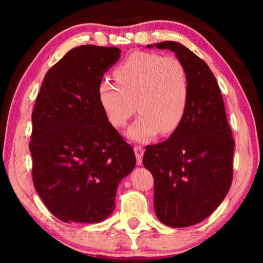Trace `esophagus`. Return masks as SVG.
Returning a JSON list of instances; mask_svg holds the SVG:
<instances>
[{
  "mask_svg": "<svg viewBox=\"0 0 263 263\" xmlns=\"http://www.w3.org/2000/svg\"><path fill=\"white\" fill-rule=\"evenodd\" d=\"M135 153H136V158H137V164L140 166L142 163V157H144V148L141 146H136L135 147Z\"/></svg>",
  "mask_w": 263,
  "mask_h": 263,
  "instance_id": "34e87169",
  "label": "esophagus"
}]
</instances>
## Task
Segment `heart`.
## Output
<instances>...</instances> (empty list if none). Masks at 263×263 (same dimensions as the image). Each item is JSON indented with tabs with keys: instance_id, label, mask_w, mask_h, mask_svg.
Returning a JSON list of instances; mask_svg holds the SVG:
<instances>
[{
	"instance_id": "obj_1",
	"label": "heart",
	"mask_w": 263,
	"mask_h": 263,
	"mask_svg": "<svg viewBox=\"0 0 263 263\" xmlns=\"http://www.w3.org/2000/svg\"><path fill=\"white\" fill-rule=\"evenodd\" d=\"M116 81L102 79L97 95L115 126L140 115L125 132L132 141L152 140L177 130L189 104V77L182 62L158 53L136 52L115 69Z\"/></svg>"
}]
</instances>
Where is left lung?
Instances as JSON below:
<instances>
[{"mask_svg": "<svg viewBox=\"0 0 263 263\" xmlns=\"http://www.w3.org/2000/svg\"><path fill=\"white\" fill-rule=\"evenodd\" d=\"M147 48L169 50L189 77V104L166 141L146 146L144 166L154 177V210L171 228H188L219 206L232 183L234 140L215 75L201 58L177 42Z\"/></svg>", "mask_w": 263, "mask_h": 263, "instance_id": "left-lung-1", "label": "left lung"}]
</instances>
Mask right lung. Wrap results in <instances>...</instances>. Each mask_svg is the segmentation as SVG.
<instances>
[{"label": "right lung", "mask_w": 263, "mask_h": 263, "mask_svg": "<svg viewBox=\"0 0 263 263\" xmlns=\"http://www.w3.org/2000/svg\"><path fill=\"white\" fill-rule=\"evenodd\" d=\"M117 47L82 45L46 73L32 112L33 185L65 222L103 221L117 186L136 166L133 148L111 125L97 87L119 60Z\"/></svg>", "instance_id": "add662e5"}]
</instances>
